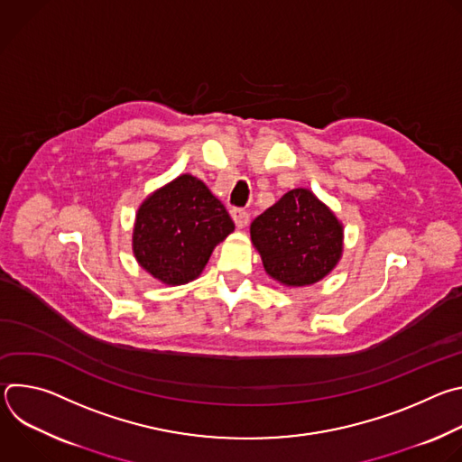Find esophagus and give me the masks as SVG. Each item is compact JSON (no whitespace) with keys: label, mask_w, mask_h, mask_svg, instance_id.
I'll return each mask as SVG.
<instances>
[{"label":"esophagus","mask_w":462,"mask_h":462,"mask_svg":"<svg viewBox=\"0 0 462 462\" xmlns=\"http://www.w3.org/2000/svg\"><path fill=\"white\" fill-rule=\"evenodd\" d=\"M232 219H234V223H236L237 228H243V226L248 225L250 216H248V212L243 210V208H234V210H232Z\"/></svg>","instance_id":"obj_1"}]
</instances>
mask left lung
<instances>
[{
    "instance_id": "8db88e82",
    "label": "left lung",
    "mask_w": 462,
    "mask_h": 462,
    "mask_svg": "<svg viewBox=\"0 0 462 462\" xmlns=\"http://www.w3.org/2000/svg\"><path fill=\"white\" fill-rule=\"evenodd\" d=\"M267 274L289 287L319 282L342 255V225L305 188L287 191L250 225Z\"/></svg>"
}]
</instances>
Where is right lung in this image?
I'll use <instances>...</instances> for the list:
<instances>
[{
    "label": "right lung",
    "instance_id": "obj_1",
    "mask_svg": "<svg viewBox=\"0 0 462 462\" xmlns=\"http://www.w3.org/2000/svg\"><path fill=\"white\" fill-rule=\"evenodd\" d=\"M232 230L230 214L208 186L180 175L139 208L134 252L153 278L182 285L203 273L214 246Z\"/></svg>",
    "mask_w": 462,
    "mask_h": 462
}]
</instances>
